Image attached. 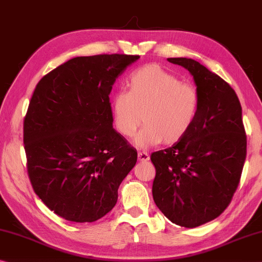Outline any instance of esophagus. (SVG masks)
<instances>
[{
    "label": "esophagus",
    "instance_id": "obj_1",
    "mask_svg": "<svg viewBox=\"0 0 262 262\" xmlns=\"http://www.w3.org/2000/svg\"><path fill=\"white\" fill-rule=\"evenodd\" d=\"M138 157H139V161H148L150 159V156H149V154L146 151H142V152H139L138 154Z\"/></svg>",
    "mask_w": 262,
    "mask_h": 262
}]
</instances>
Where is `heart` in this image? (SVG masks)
I'll return each mask as SVG.
<instances>
[{
  "mask_svg": "<svg viewBox=\"0 0 262 262\" xmlns=\"http://www.w3.org/2000/svg\"><path fill=\"white\" fill-rule=\"evenodd\" d=\"M198 111L196 87L181 82L159 65H147L133 72L127 80V92H116L111 100L113 124L124 138L134 136L142 121L146 122L134 139L141 149L181 141L193 126Z\"/></svg>",
  "mask_w": 262,
  "mask_h": 262,
  "instance_id": "1",
  "label": "heart"
}]
</instances>
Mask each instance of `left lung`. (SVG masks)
Segmentation results:
<instances>
[{
  "instance_id": "obj_1",
  "label": "left lung",
  "mask_w": 262,
  "mask_h": 262,
  "mask_svg": "<svg viewBox=\"0 0 262 262\" xmlns=\"http://www.w3.org/2000/svg\"><path fill=\"white\" fill-rule=\"evenodd\" d=\"M192 76L199 111L188 134L152 152V198L170 222L193 228L221 215L231 203L246 159L242 105L233 89L190 58H168Z\"/></svg>"
}]
</instances>
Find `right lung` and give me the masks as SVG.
Here are the masks:
<instances>
[{
    "label": "right lung",
    "mask_w": 262,
    "mask_h": 262,
    "mask_svg": "<svg viewBox=\"0 0 262 262\" xmlns=\"http://www.w3.org/2000/svg\"><path fill=\"white\" fill-rule=\"evenodd\" d=\"M140 56L76 57L40 79L24 118L23 142L35 192L50 210L92 223L113 209L138 161L113 128L110 94Z\"/></svg>",
    "instance_id": "right-lung-1"
}]
</instances>
